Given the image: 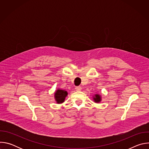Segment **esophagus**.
<instances>
[{"instance_id": "1", "label": "esophagus", "mask_w": 149, "mask_h": 149, "mask_svg": "<svg viewBox=\"0 0 149 149\" xmlns=\"http://www.w3.org/2000/svg\"><path fill=\"white\" fill-rule=\"evenodd\" d=\"M81 86H77V87H75V90H77V91H81Z\"/></svg>"}]
</instances>
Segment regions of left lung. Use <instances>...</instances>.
I'll return each mask as SVG.
<instances>
[{"instance_id": "left-lung-1", "label": "left lung", "mask_w": 149, "mask_h": 149, "mask_svg": "<svg viewBox=\"0 0 149 149\" xmlns=\"http://www.w3.org/2000/svg\"><path fill=\"white\" fill-rule=\"evenodd\" d=\"M94 100L96 102H99L101 101V97L100 96V95H98V94L95 95V97L94 98Z\"/></svg>"}]
</instances>
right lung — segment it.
<instances>
[{
  "instance_id": "right-lung-1",
  "label": "right lung",
  "mask_w": 149,
  "mask_h": 149,
  "mask_svg": "<svg viewBox=\"0 0 149 149\" xmlns=\"http://www.w3.org/2000/svg\"><path fill=\"white\" fill-rule=\"evenodd\" d=\"M68 93L65 90H58L55 93V98L58 103H62L65 100V97L67 95Z\"/></svg>"
}]
</instances>
